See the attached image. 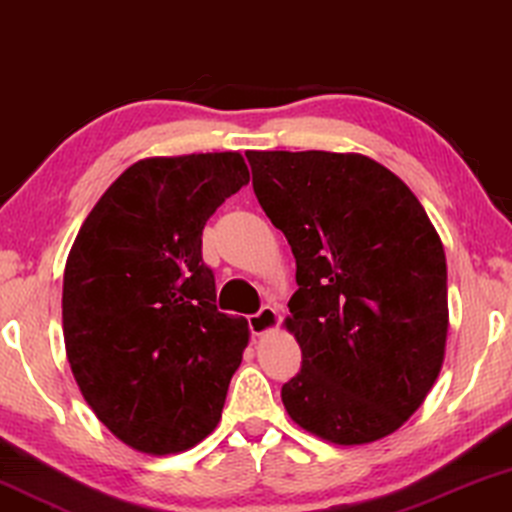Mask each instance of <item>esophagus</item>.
Segmentation results:
<instances>
[{
	"label": "esophagus",
	"mask_w": 512,
	"mask_h": 512,
	"mask_svg": "<svg viewBox=\"0 0 512 512\" xmlns=\"http://www.w3.org/2000/svg\"><path fill=\"white\" fill-rule=\"evenodd\" d=\"M277 324H279V314H277L275 307H270V305H263L261 310L249 317V328H251V333H254V335L268 333Z\"/></svg>",
	"instance_id": "1"
}]
</instances>
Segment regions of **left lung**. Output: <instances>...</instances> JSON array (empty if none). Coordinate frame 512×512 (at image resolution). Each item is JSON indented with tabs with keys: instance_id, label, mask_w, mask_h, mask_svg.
Instances as JSON below:
<instances>
[{
	"instance_id": "left-lung-1",
	"label": "left lung",
	"mask_w": 512,
	"mask_h": 512,
	"mask_svg": "<svg viewBox=\"0 0 512 512\" xmlns=\"http://www.w3.org/2000/svg\"><path fill=\"white\" fill-rule=\"evenodd\" d=\"M251 184L296 258L286 328L303 366L282 387L314 436L363 445L429 394L447 338L443 242L415 193L361 153L247 151Z\"/></svg>"
}]
</instances>
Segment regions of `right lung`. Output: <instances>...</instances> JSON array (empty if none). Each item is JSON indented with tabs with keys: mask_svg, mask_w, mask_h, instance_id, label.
I'll return each instance as SVG.
<instances>
[{
	"mask_svg": "<svg viewBox=\"0 0 512 512\" xmlns=\"http://www.w3.org/2000/svg\"><path fill=\"white\" fill-rule=\"evenodd\" d=\"M247 184L235 151L139 160L107 188L69 251V366L97 419L139 452H184L219 424L249 324L216 310L202 228Z\"/></svg>",
	"mask_w": 512,
	"mask_h": 512,
	"instance_id": "1",
	"label": "right lung"
}]
</instances>
